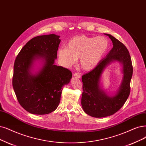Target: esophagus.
Masks as SVG:
<instances>
[{
  "instance_id": "34e87169",
  "label": "esophagus",
  "mask_w": 146,
  "mask_h": 146,
  "mask_svg": "<svg viewBox=\"0 0 146 146\" xmlns=\"http://www.w3.org/2000/svg\"><path fill=\"white\" fill-rule=\"evenodd\" d=\"M74 76H75L77 78H80V77H81V75H80V74H79L78 73H75L74 74Z\"/></svg>"
}]
</instances>
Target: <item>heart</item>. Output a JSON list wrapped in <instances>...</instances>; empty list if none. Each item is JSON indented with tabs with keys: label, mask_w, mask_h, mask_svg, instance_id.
Returning <instances> with one entry per match:
<instances>
[{
	"label": "heart",
	"mask_w": 146,
	"mask_h": 146,
	"mask_svg": "<svg viewBox=\"0 0 146 146\" xmlns=\"http://www.w3.org/2000/svg\"><path fill=\"white\" fill-rule=\"evenodd\" d=\"M109 41L104 36L97 37L79 35L70 39L66 48L59 50V57L66 65L75 63L80 58V66L90 70L96 67L109 48Z\"/></svg>",
	"instance_id": "obj_1"
}]
</instances>
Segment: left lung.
Returning a JSON list of instances; mask_svg holds the SVG:
<instances>
[{
	"label": "left lung",
	"instance_id": "1",
	"mask_svg": "<svg viewBox=\"0 0 146 146\" xmlns=\"http://www.w3.org/2000/svg\"><path fill=\"white\" fill-rule=\"evenodd\" d=\"M105 34L111 40L113 47L93 70L82 77V108L86 114L96 118L111 115L123 106L130 94V84L133 74L131 58L126 47L111 35ZM113 61L122 63L123 78L117 93L110 96L101 89L100 80L106 67Z\"/></svg>",
	"mask_w": 146,
	"mask_h": 146
}]
</instances>
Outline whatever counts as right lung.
Segmentation results:
<instances>
[{
    "instance_id": "obj_1",
    "label": "right lung",
    "mask_w": 146,
    "mask_h": 146,
    "mask_svg": "<svg viewBox=\"0 0 146 146\" xmlns=\"http://www.w3.org/2000/svg\"><path fill=\"white\" fill-rule=\"evenodd\" d=\"M55 34L35 36L21 48L14 65L13 86L20 105L29 113L44 115L55 111L61 100L62 87L72 73L54 64L61 40ZM36 59L43 66L38 73L31 70Z\"/></svg>"
}]
</instances>
